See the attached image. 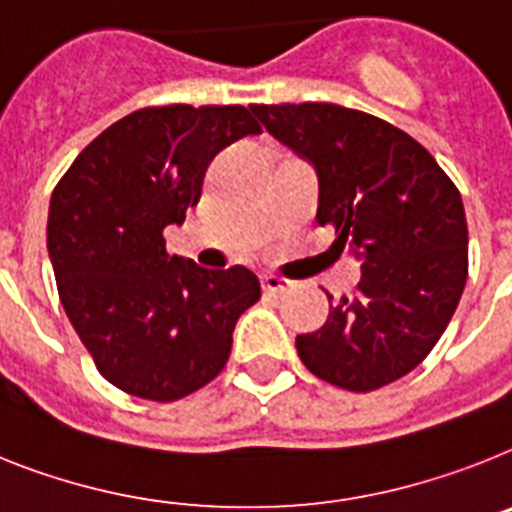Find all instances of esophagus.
Masks as SVG:
<instances>
[{"label":"esophagus","instance_id":"esophagus-1","mask_svg":"<svg viewBox=\"0 0 512 512\" xmlns=\"http://www.w3.org/2000/svg\"><path fill=\"white\" fill-rule=\"evenodd\" d=\"M263 289H265V294H286V291L294 289V281H289V278H281V276H265Z\"/></svg>","mask_w":512,"mask_h":512}]
</instances>
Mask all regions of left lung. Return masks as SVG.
<instances>
[{"mask_svg":"<svg viewBox=\"0 0 512 512\" xmlns=\"http://www.w3.org/2000/svg\"><path fill=\"white\" fill-rule=\"evenodd\" d=\"M265 130L312 163L317 223L362 263L356 296L330 299L328 322L296 336L304 367L343 390L367 393L409 375L461 302L468 229L461 192L393 124L336 103L249 106Z\"/></svg>","mask_w":512,"mask_h":512,"instance_id":"1","label":"left lung"}]
</instances>
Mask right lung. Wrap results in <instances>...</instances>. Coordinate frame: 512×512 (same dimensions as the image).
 <instances>
[{
  "instance_id": "add662e5",
  "label": "right lung",
  "mask_w": 512,
  "mask_h": 512,
  "mask_svg": "<svg viewBox=\"0 0 512 512\" xmlns=\"http://www.w3.org/2000/svg\"><path fill=\"white\" fill-rule=\"evenodd\" d=\"M244 106H156L114 122L54 187L46 247L59 299L98 372L124 393L176 401L208 385L260 299L252 270L166 255L226 145L257 135Z\"/></svg>"
}]
</instances>
